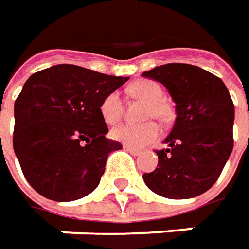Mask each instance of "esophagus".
Wrapping results in <instances>:
<instances>
[{
	"instance_id": "1",
	"label": "esophagus",
	"mask_w": 249,
	"mask_h": 249,
	"mask_svg": "<svg viewBox=\"0 0 249 249\" xmlns=\"http://www.w3.org/2000/svg\"><path fill=\"white\" fill-rule=\"evenodd\" d=\"M124 149L125 151H128L129 154H132V155H141V151L140 149H135V148H132V147H128V145H124Z\"/></svg>"
}]
</instances>
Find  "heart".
Returning <instances> with one entry per match:
<instances>
[{"mask_svg": "<svg viewBox=\"0 0 249 249\" xmlns=\"http://www.w3.org/2000/svg\"><path fill=\"white\" fill-rule=\"evenodd\" d=\"M129 92L140 98L147 101V107L144 109V118L155 117L158 120H167L168 118V108L164 104V89L160 84L142 79L137 81L129 87ZM102 118L107 124H117L123 117V100L118 92L108 94L101 102L100 107ZM161 134V129L157 123L148 121L140 125H120L111 131V137L125 145L132 148H142L154 142Z\"/></svg>", "mask_w": 249, "mask_h": 249, "instance_id": "1", "label": "heart"}]
</instances>
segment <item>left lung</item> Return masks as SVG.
<instances>
[{
	"instance_id": "1",
	"label": "left lung",
	"mask_w": 249,
	"mask_h": 249,
	"mask_svg": "<svg viewBox=\"0 0 249 249\" xmlns=\"http://www.w3.org/2000/svg\"><path fill=\"white\" fill-rule=\"evenodd\" d=\"M161 82L175 102L177 118L167 147L157 151L155 171L144 182L155 194L187 199L208 191L228 161L232 147L234 104L225 84L190 64L172 62L142 72Z\"/></svg>"
}]
</instances>
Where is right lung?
I'll return each instance as SVG.
<instances>
[{
  "label": "right lung",
  "mask_w": 249,
  "mask_h": 249,
  "mask_svg": "<svg viewBox=\"0 0 249 249\" xmlns=\"http://www.w3.org/2000/svg\"><path fill=\"white\" fill-rule=\"evenodd\" d=\"M128 77L59 64L33 74L14 105V152L24 177L42 196L68 202L94 191L109 152L102 100Z\"/></svg>",
  "instance_id": "obj_1"
}]
</instances>
